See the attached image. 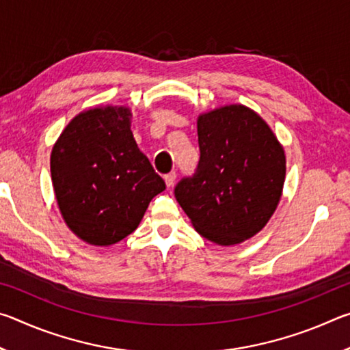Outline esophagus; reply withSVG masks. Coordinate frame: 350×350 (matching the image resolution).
Segmentation results:
<instances>
[{
  "instance_id": "1",
  "label": "esophagus",
  "mask_w": 350,
  "mask_h": 350,
  "mask_svg": "<svg viewBox=\"0 0 350 350\" xmlns=\"http://www.w3.org/2000/svg\"><path fill=\"white\" fill-rule=\"evenodd\" d=\"M176 177H177L176 171H171V173L165 174V182H167V187H173V185H174V182H176Z\"/></svg>"
}]
</instances>
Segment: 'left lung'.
Segmentation results:
<instances>
[{
	"mask_svg": "<svg viewBox=\"0 0 350 350\" xmlns=\"http://www.w3.org/2000/svg\"><path fill=\"white\" fill-rule=\"evenodd\" d=\"M196 173L174 194L199 234L233 245L262 230L276 210L286 156L267 123L242 105L199 116Z\"/></svg>",
	"mask_w": 350,
	"mask_h": 350,
	"instance_id": "left-lung-1",
	"label": "left lung"
}]
</instances>
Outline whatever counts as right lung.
I'll list each match as a JSON object with an SVG mask.
<instances>
[{
  "label": "right lung",
  "mask_w": 350,
  "mask_h": 350,
  "mask_svg": "<svg viewBox=\"0 0 350 350\" xmlns=\"http://www.w3.org/2000/svg\"><path fill=\"white\" fill-rule=\"evenodd\" d=\"M128 108L80 112L51 154V174L68 227L106 247L131 234L165 180L139 150Z\"/></svg>",
  "instance_id": "add662e5"
}]
</instances>
